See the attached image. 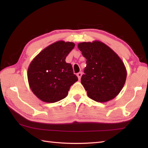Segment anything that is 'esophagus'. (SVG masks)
<instances>
[{
  "label": "esophagus",
  "mask_w": 148,
  "mask_h": 148,
  "mask_svg": "<svg viewBox=\"0 0 148 148\" xmlns=\"http://www.w3.org/2000/svg\"><path fill=\"white\" fill-rule=\"evenodd\" d=\"M81 76H82V72H79V73L77 74V76L78 79H81Z\"/></svg>",
  "instance_id": "34e87169"
}]
</instances>
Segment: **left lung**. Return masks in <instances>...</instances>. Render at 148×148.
<instances>
[{
	"instance_id": "obj_1",
	"label": "left lung",
	"mask_w": 148,
	"mask_h": 148,
	"mask_svg": "<svg viewBox=\"0 0 148 148\" xmlns=\"http://www.w3.org/2000/svg\"><path fill=\"white\" fill-rule=\"evenodd\" d=\"M86 59L81 83L88 96L98 102L109 101L121 92L127 79V70L119 56L99 40L78 44Z\"/></svg>"
}]
</instances>
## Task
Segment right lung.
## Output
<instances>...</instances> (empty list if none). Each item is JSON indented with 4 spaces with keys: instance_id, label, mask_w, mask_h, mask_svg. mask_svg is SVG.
I'll use <instances>...</instances> for the list:
<instances>
[{
    "instance_id": "obj_1",
    "label": "right lung",
    "mask_w": 148,
    "mask_h": 148,
    "mask_svg": "<svg viewBox=\"0 0 148 148\" xmlns=\"http://www.w3.org/2000/svg\"><path fill=\"white\" fill-rule=\"evenodd\" d=\"M72 42L59 40L40 51L28 68L31 90L42 101L54 103L65 98L70 87L78 80L71 64L65 62L74 48Z\"/></svg>"
}]
</instances>
